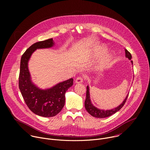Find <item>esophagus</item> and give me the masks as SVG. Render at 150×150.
I'll return each mask as SVG.
<instances>
[{
    "instance_id": "1",
    "label": "esophagus",
    "mask_w": 150,
    "mask_h": 150,
    "mask_svg": "<svg viewBox=\"0 0 150 150\" xmlns=\"http://www.w3.org/2000/svg\"><path fill=\"white\" fill-rule=\"evenodd\" d=\"M82 82H83V78L81 76H79V77L76 78V79L75 80V83H82Z\"/></svg>"
}]
</instances>
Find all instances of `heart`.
<instances>
[{
  "instance_id": "heart-1",
  "label": "heart",
  "mask_w": 150,
  "mask_h": 150,
  "mask_svg": "<svg viewBox=\"0 0 150 150\" xmlns=\"http://www.w3.org/2000/svg\"><path fill=\"white\" fill-rule=\"evenodd\" d=\"M105 50H106V47L104 46L103 45L100 46L94 50V54L96 57L100 56L102 54H103ZM113 58H114V54L112 52H105L102 59V62H101L102 67L103 68L108 67L113 60Z\"/></svg>"
}]
</instances>
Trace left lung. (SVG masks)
I'll list each match as a JSON object with an SVG mask.
<instances>
[{"label": "left lung", "instance_id": "8db88e82", "mask_svg": "<svg viewBox=\"0 0 150 150\" xmlns=\"http://www.w3.org/2000/svg\"><path fill=\"white\" fill-rule=\"evenodd\" d=\"M125 57L129 60H131V58H132L131 54L127 50H125ZM131 62L132 65H133L132 60H131ZM127 96H128V94L126 96L125 100L123 101V102L120 105H119L117 107H116V108H115L114 109H109V110L100 109H98L97 108H96V107H95L93 104V103L91 101V99H90V88H89L88 85H87L86 99H85V109H86L87 111L89 113V114H90L93 117H97V118L108 117H109V116H112V115L115 114V113H116L117 112L120 110V109H121V108L124 105V104L126 101Z\"/></svg>", "mask_w": 150, "mask_h": 150}]
</instances>
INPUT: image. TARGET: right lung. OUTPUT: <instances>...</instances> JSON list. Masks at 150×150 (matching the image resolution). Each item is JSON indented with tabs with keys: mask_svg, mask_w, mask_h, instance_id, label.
Instances as JSON below:
<instances>
[{
	"mask_svg": "<svg viewBox=\"0 0 150 150\" xmlns=\"http://www.w3.org/2000/svg\"><path fill=\"white\" fill-rule=\"evenodd\" d=\"M54 45L53 38L38 41L31 46L21 59L19 88L28 108L37 115L50 117L57 115L65 103V93L72 86L73 78L60 82L53 87L42 90L31 80L28 62L32 54L40 49L51 48Z\"/></svg>",
	"mask_w": 150,
	"mask_h": 150,
	"instance_id": "obj_1",
	"label": "right lung"
}]
</instances>
